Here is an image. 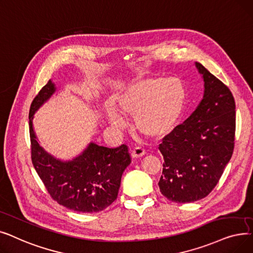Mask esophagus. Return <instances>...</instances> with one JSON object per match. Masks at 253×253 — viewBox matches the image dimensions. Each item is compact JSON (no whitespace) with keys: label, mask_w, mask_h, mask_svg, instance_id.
I'll return each mask as SVG.
<instances>
[{"label":"esophagus","mask_w":253,"mask_h":253,"mask_svg":"<svg viewBox=\"0 0 253 253\" xmlns=\"http://www.w3.org/2000/svg\"><path fill=\"white\" fill-rule=\"evenodd\" d=\"M144 154H145V150H144V148H142L141 146H136L133 150H131V156H133L134 159L141 158V156H143Z\"/></svg>","instance_id":"1"}]
</instances>
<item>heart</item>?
Instances as JSON below:
<instances>
[{
    "label": "heart",
    "instance_id": "obj_1",
    "mask_svg": "<svg viewBox=\"0 0 253 253\" xmlns=\"http://www.w3.org/2000/svg\"><path fill=\"white\" fill-rule=\"evenodd\" d=\"M187 99L183 82L178 78L145 77L126 87L116 101L117 109L125 115L135 116V127L147 138L169 134L181 117ZM115 126H123L122 115L112 108L107 111Z\"/></svg>",
    "mask_w": 253,
    "mask_h": 253
}]
</instances>
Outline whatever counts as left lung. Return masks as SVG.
<instances>
[{"label": "left lung", "instance_id": "obj_1", "mask_svg": "<svg viewBox=\"0 0 253 253\" xmlns=\"http://www.w3.org/2000/svg\"><path fill=\"white\" fill-rule=\"evenodd\" d=\"M205 82L204 97L181 125L164 137V156L159 186L175 203L207 197L218 183L235 147L236 105L224 83L196 63Z\"/></svg>", "mask_w": 253, "mask_h": 253}]
</instances>
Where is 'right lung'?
<instances>
[{"mask_svg": "<svg viewBox=\"0 0 253 253\" xmlns=\"http://www.w3.org/2000/svg\"><path fill=\"white\" fill-rule=\"evenodd\" d=\"M55 91L49 80L36 95L30 108L31 156L36 172L50 197L70 210L82 213L100 212L116 200L122 176L131 159L123 144L108 148L90 143L78 158L61 162L48 154L36 140L34 113Z\"/></svg>", "mask_w": 253, "mask_h": 253, "instance_id": "right-lung-1", "label": "right lung"}]
</instances>
